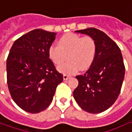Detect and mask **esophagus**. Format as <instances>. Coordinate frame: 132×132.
<instances>
[{
	"mask_svg": "<svg viewBox=\"0 0 132 132\" xmlns=\"http://www.w3.org/2000/svg\"><path fill=\"white\" fill-rule=\"evenodd\" d=\"M70 77L69 75H63V80H67L68 79H69Z\"/></svg>",
	"mask_w": 132,
	"mask_h": 132,
	"instance_id": "esophagus-1",
	"label": "esophagus"
}]
</instances>
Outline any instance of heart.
Listing matches in <instances>:
<instances>
[{
    "label": "heart",
    "mask_w": 132,
    "mask_h": 132,
    "mask_svg": "<svg viewBox=\"0 0 132 132\" xmlns=\"http://www.w3.org/2000/svg\"><path fill=\"white\" fill-rule=\"evenodd\" d=\"M59 45L52 44L48 50L49 58L57 65L69 61L57 67V70L64 75H74L80 71L88 69L93 63L97 53V45L91 37H83L74 33H68L60 37Z\"/></svg>",
    "instance_id": "1"
}]
</instances>
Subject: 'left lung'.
<instances>
[{"instance_id": "8db88e82", "label": "left lung", "mask_w": 132, "mask_h": 132, "mask_svg": "<svg viewBox=\"0 0 132 132\" xmlns=\"http://www.w3.org/2000/svg\"><path fill=\"white\" fill-rule=\"evenodd\" d=\"M87 35L97 45L95 59L88 71L77 75L78 86L73 96L86 112H104L118 99L125 75V66L118 46L103 32L95 28L75 31Z\"/></svg>"}]
</instances>
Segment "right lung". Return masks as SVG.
<instances>
[{
	"mask_svg": "<svg viewBox=\"0 0 132 132\" xmlns=\"http://www.w3.org/2000/svg\"><path fill=\"white\" fill-rule=\"evenodd\" d=\"M56 33L34 29L17 39L6 60L7 84L14 103L29 113L45 110L63 78L49 59Z\"/></svg>",
	"mask_w": 132,
	"mask_h": 132,
	"instance_id": "right-lung-1",
	"label": "right lung"
}]
</instances>
